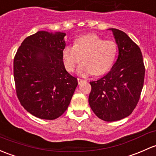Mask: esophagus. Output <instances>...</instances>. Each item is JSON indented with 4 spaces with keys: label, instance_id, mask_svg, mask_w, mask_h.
I'll return each mask as SVG.
<instances>
[{
    "label": "esophagus",
    "instance_id": "1",
    "mask_svg": "<svg viewBox=\"0 0 156 156\" xmlns=\"http://www.w3.org/2000/svg\"><path fill=\"white\" fill-rule=\"evenodd\" d=\"M83 81H84V80H83V79H81V78H78V83H81V82H83Z\"/></svg>",
    "mask_w": 156,
    "mask_h": 156
}]
</instances>
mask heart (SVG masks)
Masks as SVG:
<instances>
[{
    "instance_id": "heart-1",
    "label": "heart",
    "mask_w": 156,
    "mask_h": 156,
    "mask_svg": "<svg viewBox=\"0 0 156 156\" xmlns=\"http://www.w3.org/2000/svg\"><path fill=\"white\" fill-rule=\"evenodd\" d=\"M117 55V43L112 40H105L96 34L78 37L75 45H66L63 51V63L69 72L73 71L83 57V62L77 69L81 75L105 73L114 64Z\"/></svg>"
}]
</instances>
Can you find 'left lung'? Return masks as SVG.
Wrapping results in <instances>:
<instances>
[{
    "label": "left lung",
    "instance_id": "left-lung-1",
    "mask_svg": "<svg viewBox=\"0 0 156 156\" xmlns=\"http://www.w3.org/2000/svg\"><path fill=\"white\" fill-rule=\"evenodd\" d=\"M112 30L119 55L111 71L90 81L89 104L101 119L114 122L130 115L137 106L143 89L145 66L138 45L123 31Z\"/></svg>",
    "mask_w": 156,
    "mask_h": 156
}]
</instances>
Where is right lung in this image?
<instances>
[{"label":"right lung","mask_w":156,"mask_h":156,"mask_svg":"<svg viewBox=\"0 0 156 156\" xmlns=\"http://www.w3.org/2000/svg\"><path fill=\"white\" fill-rule=\"evenodd\" d=\"M64 33L38 31L24 39L13 60L16 95L32 115L55 119L66 111L77 78L66 70Z\"/></svg>","instance_id":"right-lung-1"}]
</instances>
